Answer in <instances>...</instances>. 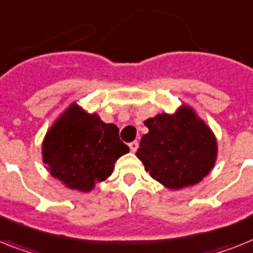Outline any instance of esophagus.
Listing matches in <instances>:
<instances>
[{
  "instance_id": "esophagus-1",
  "label": "esophagus",
  "mask_w": 253,
  "mask_h": 253,
  "mask_svg": "<svg viewBox=\"0 0 253 253\" xmlns=\"http://www.w3.org/2000/svg\"><path fill=\"white\" fill-rule=\"evenodd\" d=\"M128 147H130L131 152H136V151H137V148H139V143H137L136 140H135V141H131L130 144H128Z\"/></svg>"
}]
</instances>
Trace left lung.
Returning a JSON list of instances; mask_svg holds the SVG:
<instances>
[{
	"instance_id": "1",
	"label": "left lung",
	"mask_w": 253,
	"mask_h": 253,
	"mask_svg": "<svg viewBox=\"0 0 253 253\" xmlns=\"http://www.w3.org/2000/svg\"><path fill=\"white\" fill-rule=\"evenodd\" d=\"M149 132L143 135L136 156L152 178L168 188L199 183L214 165L217 144L212 131L190 108L175 116L159 114L144 122Z\"/></svg>"
}]
</instances>
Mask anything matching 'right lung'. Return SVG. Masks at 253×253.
Returning a JSON list of instances; mask_svg holds the SVG:
<instances>
[{"label": "right lung", "mask_w": 253, "mask_h": 253, "mask_svg": "<svg viewBox=\"0 0 253 253\" xmlns=\"http://www.w3.org/2000/svg\"><path fill=\"white\" fill-rule=\"evenodd\" d=\"M128 151L116 125H106L75 104L53 125L42 144L50 174L69 188L83 192L105 180L117 159Z\"/></svg>", "instance_id": "add662e5"}]
</instances>
